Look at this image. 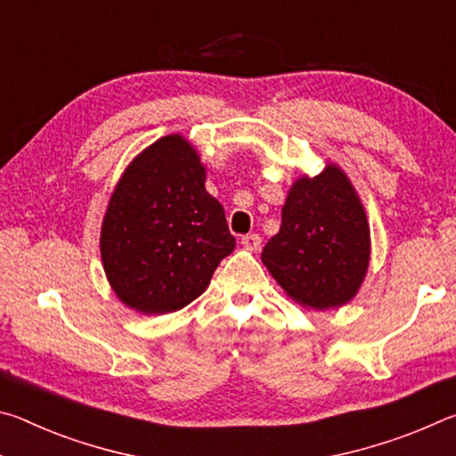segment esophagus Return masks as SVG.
Listing matches in <instances>:
<instances>
[{
	"mask_svg": "<svg viewBox=\"0 0 456 456\" xmlns=\"http://www.w3.org/2000/svg\"><path fill=\"white\" fill-rule=\"evenodd\" d=\"M241 245L249 251H257L261 247V237L257 233H249L241 239Z\"/></svg>",
	"mask_w": 456,
	"mask_h": 456,
	"instance_id": "esophagus-1",
	"label": "esophagus"
}]
</instances>
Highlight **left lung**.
Wrapping results in <instances>:
<instances>
[{
  "label": "left lung",
  "instance_id": "left-lung-1",
  "mask_svg": "<svg viewBox=\"0 0 456 456\" xmlns=\"http://www.w3.org/2000/svg\"><path fill=\"white\" fill-rule=\"evenodd\" d=\"M261 261L297 304L328 310L356 296L370 264V227L348 176L336 165L293 183L280 233Z\"/></svg>",
  "mask_w": 456,
  "mask_h": 456
}]
</instances>
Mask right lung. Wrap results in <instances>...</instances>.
Here are the masks:
<instances>
[{
  "label": "right lung",
  "mask_w": 456,
  "mask_h": 456,
  "mask_svg": "<svg viewBox=\"0 0 456 456\" xmlns=\"http://www.w3.org/2000/svg\"><path fill=\"white\" fill-rule=\"evenodd\" d=\"M233 249L225 211L181 134L159 138L128 165L100 233L104 272L122 304L146 315L181 310Z\"/></svg>",
  "instance_id": "obj_1"
}]
</instances>
